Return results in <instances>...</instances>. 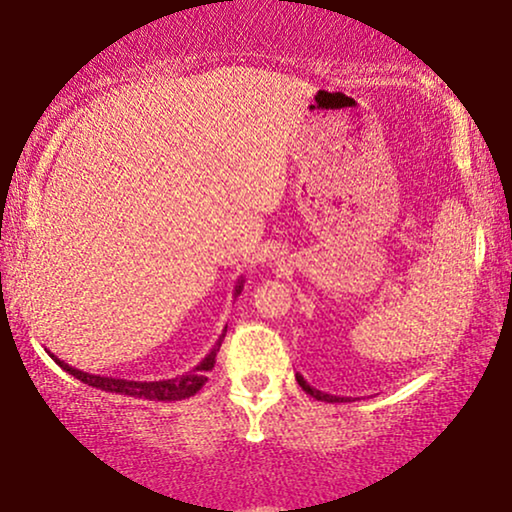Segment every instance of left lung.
<instances>
[{
    "label": "left lung",
    "instance_id": "obj_1",
    "mask_svg": "<svg viewBox=\"0 0 512 512\" xmlns=\"http://www.w3.org/2000/svg\"><path fill=\"white\" fill-rule=\"evenodd\" d=\"M296 381L302 386V391H305L311 397H316L318 402H350V397H339V395H329V393H323V391H316L314 386L307 384L305 377H302L300 372H296Z\"/></svg>",
    "mask_w": 512,
    "mask_h": 512
}]
</instances>
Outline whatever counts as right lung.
Segmentation results:
<instances>
[{"mask_svg":"<svg viewBox=\"0 0 512 512\" xmlns=\"http://www.w3.org/2000/svg\"><path fill=\"white\" fill-rule=\"evenodd\" d=\"M241 289H244V277H241V280L237 282L235 298L239 296ZM223 336H225V329H223V334L219 336V341L214 343V348L210 350V354H207V357L201 363H198L194 370H189V372H185V375H180L176 379H162V381H128V379H115V377H99V375H90V372L72 368L69 363L54 357V354H51V359H54L65 372H69V375L81 379L83 384L101 388V391H106V393L142 397V400H153V402H176V400H185V397L196 395L205 386L207 372L214 368L216 352H219V348H221Z\"/></svg>","mask_w":512,"mask_h":512,"instance_id":"add662e5","label":"right lung"}]
</instances>
